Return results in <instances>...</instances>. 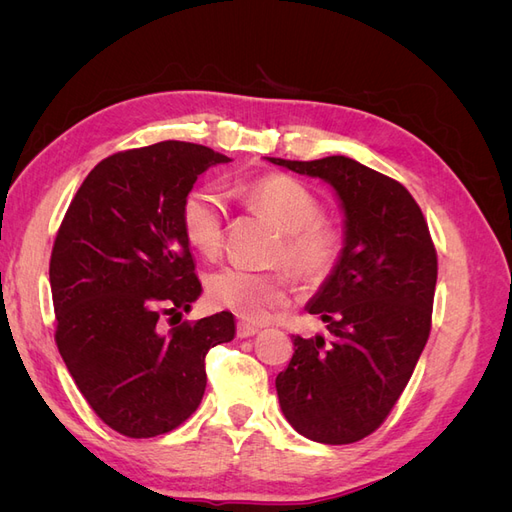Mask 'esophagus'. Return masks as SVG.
Returning <instances> with one entry per match:
<instances>
[{"mask_svg": "<svg viewBox=\"0 0 512 512\" xmlns=\"http://www.w3.org/2000/svg\"><path fill=\"white\" fill-rule=\"evenodd\" d=\"M260 329L256 327V324H250V322H239L237 324V335L239 337H254Z\"/></svg>", "mask_w": 512, "mask_h": 512, "instance_id": "esophagus-1", "label": "esophagus"}]
</instances>
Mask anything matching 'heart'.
I'll use <instances>...</instances> for the list:
<instances>
[{
    "label": "heart",
    "mask_w": 512,
    "mask_h": 512,
    "mask_svg": "<svg viewBox=\"0 0 512 512\" xmlns=\"http://www.w3.org/2000/svg\"><path fill=\"white\" fill-rule=\"evenodd\" d=\"M247 209L265 215L280 228L273 258L299 277L318 286L327 282L344 256V235L322 220L318 196L299 179L267 175L241 190ZM224 200L213 190H194L183 203V232L198 254L215 256L224 241ZM209 299L243 320L262 322L286 305L290 282L284 271H250L224 267L209 277Z\"/></svg>",
    "instance_id": "b5f03b06"
}]
</instances>
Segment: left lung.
Listing matches in <instances>:
<instances>
[{
    "mask_svg": "<svg viewBox=\"0 0 512 512\" xmlns=\"http://www.w3.org/2000/svg\"><path fill=\"white\" fill-rule=\"evenodd\" d=\"M267 160L327 181L344 211V256L305 305L329 335H294L277 397L301 436L359 442L389 416L427 344L436 247L412 194L374 168L346 156Z\"/></svg>",
    "mask_w": 512,
    "mask_h": 512,
    "instance_id": "8db88e82",
    "label": "left lung"
}]
</instances>
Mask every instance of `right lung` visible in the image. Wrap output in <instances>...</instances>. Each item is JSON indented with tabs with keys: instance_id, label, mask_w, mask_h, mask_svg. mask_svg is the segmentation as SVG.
<instances>
[{
	"instance_id": "add662e5",
	"label": "right lung",
	"mask_w": 512,
	"mask_h": 512,
	"mask_svg": "<svg viewBox=\"0 0 512 512\" xmlns=\"http://www.w3.org/2000/svg\"><path fill=\"white\" fill-rule=\"evenodd\" d=\"M224 162L181 141L115 153L87 175L59 226L55 342L87 404L128 438L190 418L209 348L235 337L230 312L160 329L162 314L188 312L203 292L181 215L198 175Z\"/></svg>"
}]
</instances>
